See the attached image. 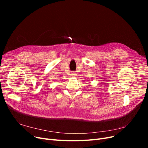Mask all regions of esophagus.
<instances>
[{
    "mask_svg": "<svg viewBox=\"0 0 148 148\" xmlns=\"http://www.w3.org/2000/svg\"><path fill=\"white\" fill-rule=\"evenodd\" d=\"M71 76L73 77H75L76 75H77V74H76V73H75V72H73V73H71Z\"/></svg>",
    "mask_w": 148,
    "mask_h": 148,
    "instance_id": "1",
    "label": "esophagus"
}]
</instances>
